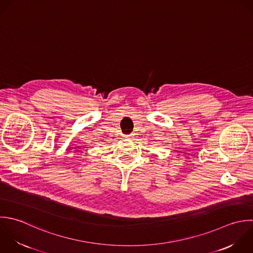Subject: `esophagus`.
<instances>
[{
	"instance_id": "1",
	"label": "esophagus",
	"mask_w": 253,
	"mask_h": 253,
	"mask_svg": "<svg viewBox=\"0 0 253 253\" xmlns=\"http://www.w3.org/2000/svg\"><path fill=\"white\" fill-rule=\"evenodd\" d=\"M133 135H127V138H132Z\"/></svg>"
}]
</instances>
